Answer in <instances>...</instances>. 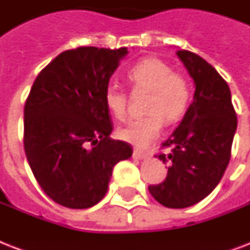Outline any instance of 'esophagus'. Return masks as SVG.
Here are the masks:
<instances>
[{
  "instance_id": "obj_1",
  "label": "esophagus",
  "mask_w": 250,
  "mask_h": 250,
  "mask_svg": "<svg viewBox=\"0 0 250 250\" xmlns=\"http://www.w3.org/2000/svg\"><path fill=\"white\" fill-rule=\"evenodd\" d=\"M132 157L135 158V160H145V158H146L148 156H146L145 153H143V152H140V150L135 149L132 153Z\"/></svg>"
}]
</instances>
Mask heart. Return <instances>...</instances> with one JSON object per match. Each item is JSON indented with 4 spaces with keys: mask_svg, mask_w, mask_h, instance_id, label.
Instances as JSON below:
<instances>
[{
    "mask_svg": "<svg viewBox=\"0 0 250 250\" xmlns=\"http://www.w3.org/2000/svg\"><path fill=\"white\" fill-rule=\"evenodd\" d=\"M132 92H146L144 115L118 129V137L139 149H146L160 137L164 122L172 125L186 114L192 98V86L186 75L157 57H146L127 71ZM104 101L117 119L125 117L128 94L117 85H109Z\"/></svg>",
    "mask_w": 250,
    "mask_h": 250,
    "instance_id": "heart-1",
    "label": "heart"
}]
</instances>
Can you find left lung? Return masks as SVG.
<instances>
[{
  "instance_id": "left-lung-1",
  "label": "left lung",
  "mask_w": 250,
  "mask_h": 250,
  "mask_svg": "<svg viewBox=\"0 0 250 250\" xmlns=\"http://www.w3.org/2000/svg\"><path fill=\"white\" fill-rule=\"evenodd\" d=\"M194 82L193 102L162 146L160 158L168 165L167 176L149 192L161 205L183 209L209 196L221 182L231 158L237 118L229 84L197 54L178 50Z\"/></svg>"
}]
</instances>
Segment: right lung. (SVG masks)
Returning a JSON list of instances; mask_svg holds the SVG:
<instances>
[{
    "instance_id": "add662e5",
    "label": "right lung",
    "mask_w": 250,
    "mask_h": 250,
    "mask_svg": "<svg viewBox=\"0 0 250 250\" xmlns=\"http://www.w3.org/2000/svg\"><path fill=\"white\" fill-rule=\"evenodd\" d=\"M127 48L80 46L41 70L24 105V150L39 186L53 201L86 209L107 192L114 166L132 146L110 139L104 101Z\"/></svg>"
}]
</instances>
